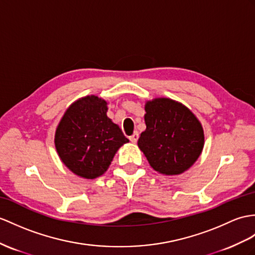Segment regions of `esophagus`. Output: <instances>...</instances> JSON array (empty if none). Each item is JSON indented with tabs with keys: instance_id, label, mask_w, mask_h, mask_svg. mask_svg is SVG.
Listing matches in <instances>:
<instances>
[{
	"instance_id": "34e87169",
	"label": "esophagus",
	"mask_w": 255,
	"mask_h": 255,
	"mask_svg": "<svg viewBox=\"0 0 255 255\" xmlns=\"http://www.w3.org/2000/svg\"><path fill=\"white\" fill-rule=\"evenodd\" d=\"M137 139H138V133L137 132H134L133 135L129 136V140H131L133 144H135V142L137 141Z\"/></svg>"
}]
</instances>
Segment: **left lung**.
<instances>
[{
    "label": "left lung",
    "mask_w": 255,
    "mask_h": 255,
    "mask_svg": "<svg viewBox=\"0 0 255 255\" xmlns=\"http://www.w3.org/2000/svg\"><path fill=\"white\" fill-rule=\"evenodd\" d=\"M146 129L137 145L154 171L178 175L202 152L204 134L200 121L183 104L154 98L145 105Z\"/></svg>",
    "instance_id": "8db88e82"
}]
</instances>
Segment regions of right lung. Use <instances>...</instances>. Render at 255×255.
Here are the masks:
<instances>
[{
    "mask_svg": "<svg viewBox=\"0 0 255 255\" xmlns=\"http://www.w3.org/2000/svg\"><path fill=\"white\" fill-rule=\"evenodd\" d=\"M107 102L95 95L74 102L56 128L55 147L74 174L93 179L107 171L116 152L128 139L107 117Z\"/></svg>",
    "mask_w": 255,
    "mask_h": 255,
    "instance_id": "right-lung-1",
    "label": "right lung"
}]
</instances>
